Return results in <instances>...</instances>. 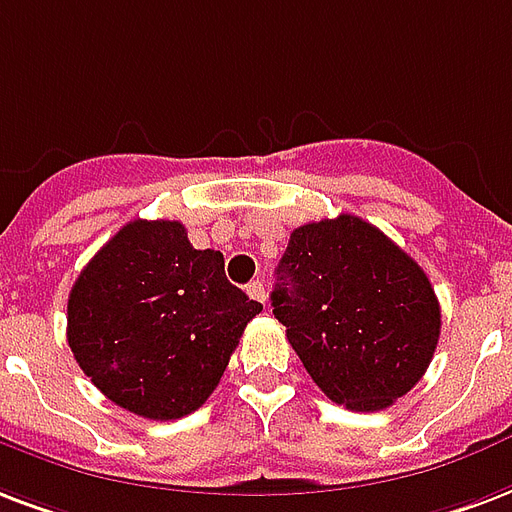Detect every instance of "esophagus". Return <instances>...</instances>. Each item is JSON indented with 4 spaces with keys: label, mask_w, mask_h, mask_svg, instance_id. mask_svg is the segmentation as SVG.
I'll return each mask as SVG.
<instances>
[{
    "label": "esophagus",
    "mask_w": 512,
    "mask_h": 512,
    "mask_svg": "<svg viewBox=\"0 0 512 512\" xmlns=\"http://www.w3.org/2000/svg\"><path fill=\"white\" fill-rule=\"evenodd\" d=\"M247 292H249V298L257 300V303H265V298H268V292H265L263 282H249Z\"/></svg>",
    "instance_id": "obj_1"
}]
</instances>
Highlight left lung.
<instances>
[{
  "instance_id": "left-lung-1",
  "label": "left lung",
  "mask_w": 512,
  "mask_h": 512,
  "mask_svg": "<svg viewBox=\"0 0 512 512\" xmlns=\"http://www.w3.org/2000/svg\"><path fill=\"white\" fill-rule=\"evenodd\" d=\"M276 319L333 403L384 411L419 384L440 338L427 273L370 222L300 225L276 268Z\"/></svg>"
}]
</instances>
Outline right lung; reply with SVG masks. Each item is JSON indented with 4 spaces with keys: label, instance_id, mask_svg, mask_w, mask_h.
<instances>
[{
    "label": "right lung",
    "instance_id": "right-lung-1",
    "mask_svg": "<svg viewBox=\"0 0 512 512\" xmlns=\"http://www.w3.org/2000/svg\"><path fill=\"white\" fill-rule=\"evenodd\" d=\"M263 311L225 279L214 249L177 220H134L85 265L66 306V341L101 395L152 421L198 411L249 319Z\"/></svg>",
    "mask_w": 512,
    "mask_h": 512
}]
</instances>
